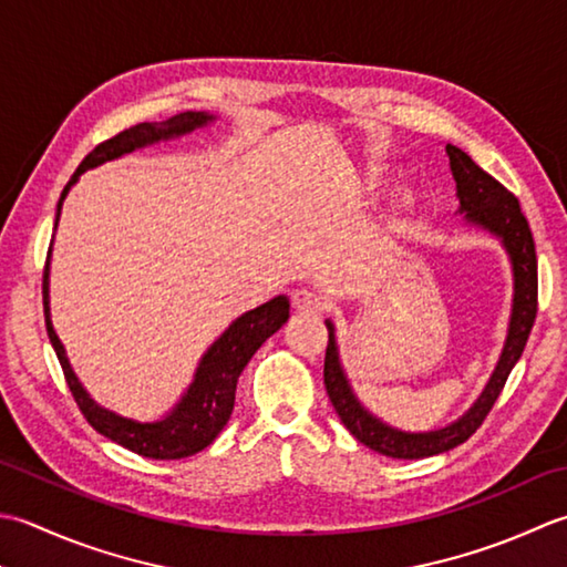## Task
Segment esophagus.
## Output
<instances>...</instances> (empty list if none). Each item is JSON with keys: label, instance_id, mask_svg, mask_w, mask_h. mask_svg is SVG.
I'll return each mask as SVG.
<instances>
[{"label": "esophagus", "instance_id": "esophagus-1", "mask_svg": "<svg viewBox=\"0 0 567 567\" xmlns=\"http://www.w3.org/2000/svg\"><path fill=\"white\" fill-rule=\"evenodd\" d=\"M322 306H326V298L318 291H310V288H298L293 293V308L300 313H320Z\"/></svg>", "mask_w": 567, "mask_h": 567}]
</instances>
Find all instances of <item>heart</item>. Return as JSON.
Listing matches in <instances>:
<instances>
[{
  "label": "heart",
  "mask_w": 567,
  "mask_h": 567,
  "mask_svg": "<svg viewBox=\"0 0 567 567\" xmlns=\"http://www.w3.org/2000/svg\"><path fill=\"white\" fill-rule=\"evenodd\" d=\"M406 207H409V198H399V200L394 203V207H391V210L399 213V210H406Z\"/></svg>",
  "instance_id": "obj_1"
}]
</instances>
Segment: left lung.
<instances>
[{"label":"left lung","instance_id":"8db88e82","mask_svg":"<svg viewBox=\"0 0 567 567\" xmlns=\"http://www.w3.org/2000/svg\"><path fill=\"white\" fill-rule=\"evenodd\" d=\"M445 154L450 156V171H453L457 200V213L465 217V223L472 227H480L484 233L499 239L506 257L512 264L514 276V298H512V316L509 328H506V340L496 362L494 372L487 384H484L477 401L460 415L457 421L443 425L435 431H401L389 425L369 411L364 403L357 399L354 389L350 384V377L344 372L338 348V334H334V322L326 320L330 330V342L326 350V389L332 401L334 411H338L340 421L348 425V431L357 441L372 447L374 453L396 457V460H421L447 453V450L465 443L467 437L475 433L484 415L499 399L502 389L506 384V377L512 374L514 364L522 357L526 340L534 328L536 310H538V264H536V245L530 227L522 213V205L514 195L506 190L499 181H494L487 171H482L475 161H472L462 148L447 144Z\"/></svg>","mask_w":567,"mask_h":567}]
</instances>
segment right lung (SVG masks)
I'll list each match as a JSON object with an SVG mask.
<instances>
[{
  "instance_id": "right-lung-1",
  "label": "right lung",
  "mask_w": 567,
  "mask_h": 567,
  "mask_svg": "<svg viewBox=\"0 0 567 567\" xmlns=\"http://www.w3.org/2000/svg\"><path fill=\"white\" fill-rule=\"evenodd\" d=\"M215 120L217 117L210 112H193V110L181 112V114H173V117L164 122L136 124L132 130H124L117 136H112L107 142H102L100 146L92 148L61 193L58 213H55V227H58V219H61V207H63L65 195L71 193V188L85 171L97 168L102 164H107V161L122 158L132 152H138V148L171 142V138H181L186 134L205 130V126L213 124ZM49 274H51V251H49V264H45V274H43L45 330H49L58 362L63 367L65 381L73 391L80 411H83L87 423L97 433L110 437V441H114L126 450H132L136 455L154 457V460L190 457L215 441L219 431L227 425L229 415H233L239 374L245 372V367L249 364L254 352H257L261 344L267 342L271 334L288 320V308H291L286 296H276L267 300L264 306L247 310V313L235 318L229 322V328L219 334V338L200 357L198 367H195L193 381L176 401V406L166 411L156 421H136V419H126V415L112 409L100 406V403L87 394V389L80 384V379L71 367V360H68L65 354L63 342L53 330Z\"/></svg>"
}]
</instances>
